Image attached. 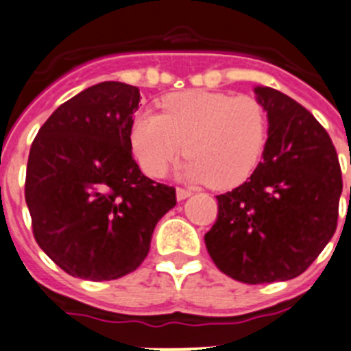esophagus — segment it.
Segmentation results:
<instances>
[{"mask_svg":"<svg viewBox=\"0 0 351 351\" xmlns=\"http://www.w3.org/2000/svg\"><path fill=\"white\" fill-rule=\"evenodd\" d=\"M190 195H192V190L182 189V186H178V189H176V199L178 200H185L186 197H190Z\"/></svg>","mask_w":351,"mask_h":351,"instance_id":"obj_1","label":"esophagus"}]
</instances>
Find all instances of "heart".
<instances>
[{
    "label": "heart",
    "mask_w": 351,
    "mask_h": 351,
    "mask_svg": "<svg viewBox=\"0 0 351 351\" xmlns=\"http://www.w3.org/2000/svg\"><path fill=\"white\" fill-rule=\"evenodd\" d=\"M161 114L144 111L134 118L130 142L149 176H162L185 144L186 178L226 189L255 169L267 138V114L250 96L185 90L166 96Z\"/></svg>",
    "instance_id": "b5f03b06"
}]
</instances>
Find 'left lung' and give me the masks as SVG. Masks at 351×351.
<instances>
[{"instance_id":"obj_1","label":"left lung","mask_w":351,"mask_h":351,"mask_svg":"<svg viewBox=\"0 0 351 351\" xmlns=\"http://www.w3.org/2000/svg\"><path fill=\"white\" fill-rule=\"evenodd\" d=\"M269 132L250 178L217 195V219L206 233L221 273L248 285L300 276L338 226L341 168L331 137L302 104L255 87Z\"/></svg>"}]
</instances>
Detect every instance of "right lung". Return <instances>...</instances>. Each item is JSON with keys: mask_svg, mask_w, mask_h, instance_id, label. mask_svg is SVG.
I'll return each instance as SVG.
<instances>
[{"mask_svg": "<svg viewBox=\"0 0 351 351\" xmlns=\"http://www.w3.org/2000/svg\"><path fill=\"white\" fill-rule=\"evenodd\" d=\"M138 87L101 82L61 104L37 132L27 162L32 233L70 276L111 281L141 266L175 186L141 171L130 130Z\"/></svg>", "mask_w": 351, "mask_h": 351, "instance_id": "obj_1", "label": "right lung"}]
</instances>
